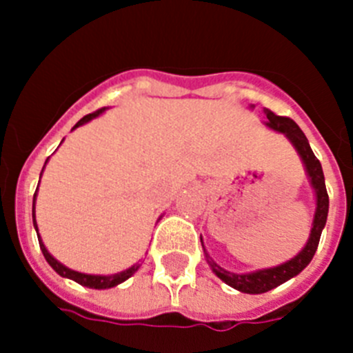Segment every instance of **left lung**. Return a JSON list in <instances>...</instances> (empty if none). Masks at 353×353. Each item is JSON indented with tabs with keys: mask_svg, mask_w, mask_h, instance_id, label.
<instances>
[{
	"mask_svg": "<svg viewBox=\"0 0 353 353\" xmlns=\"http://www.w3.org/2000/svg\"><path fill=\"white\" fill-rule=\"evenodd\" d=\"M266 117V127L273 128L276 132H282L285 137L292 143V146L296 148V151L301 157L303 163H305V169L308 177H310V184L315 190V199H317V207H315V216L314 223H312V232L310 239L306 242V245L303 247L301 252L296 254L294 258L289 259V261L282 263L279 266H273V268H263L258 272L251 273H233L228 270L221 268L219 265L210 259V256L207 254L205 247H203V252H205V259L210 265L212 272L216 273L223 282H226L228 285H232L233 289L240 292H247V294H261V292H268L272 289H275L276 285L284 284L289 279L298 275L301 270H305L308 266V263L314 258L315 251L319 247V240H321V233L324 230L325 221H327V210H329V196L327 190H325V181H324V172H322L321 161L317 160V157L312 151L308 139L303 134L301 128L296 125L294 120L288 117H279L273 111L263 110ZM202 240V239H200Z\"/></svg>",
	"mask_w": 353,
	"mask_h": 353,
	"instance_id": "left-lung-1",
	"label": "left lung"
}]
</instances>
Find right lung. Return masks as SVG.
I'll list each match as a JSON object with an SVG mask.
<instances>
[{
    "instance_id": "1",
    "label": "right lung",
    "mask_w": 353,
    "mask_h": 353,
    "mask_svg": "<svg viewBox=\"0 0 353 353\" xmlns=\"http://www.w3.org/2000/svg\"><path fill=\"white\" fill-rule=\"evenodd\" d=\"M106 110V108H102V110H97L94 111V113L87 114V117L81 118L80 121H78L77 125L72 128L80 127V125H85L87 121L94 120L95 117H99V114L102 113V111ZM47 163V161H45ZM45 169V167H43ZM43 172V170H41ZM36 193H38V190L34 192V199H32V223H34V228L36 232H38V225H36V219H34V200H36ZM38 240H39V247H41V252L43 256H45V259H47L48 265L52 266V268L55 270V272L59 273L61 276H65V279H71V281L78 282L80 285H85V288H90V289H110V288H114V285L121 284V282H125L128 279V276H132L134 273L137 272V268H139V265H134L130 266L128 270H125V272H120V273H114V275H87V273H80V272H74V270L68 268V266H64L62 263H59L57 259L54 258V256L50 254V252L47 251V247H45V243L41 242V239H39V233H38Z\"/></svg>"
}]
</instances>
